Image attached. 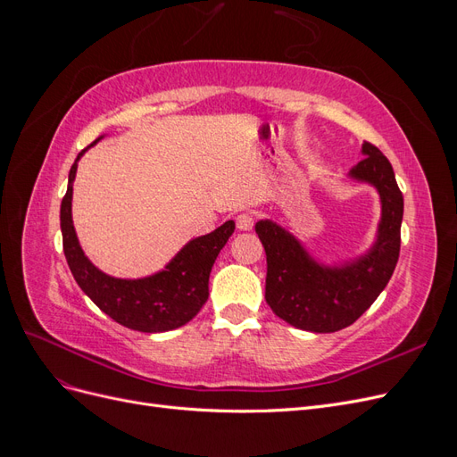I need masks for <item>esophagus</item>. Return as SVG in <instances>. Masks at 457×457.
Returning a JSON list of instances; mask_svg holds the SVG:
<instances>
[{"label": "esophagus", "instance_id": "obj_1", "mask_svg": "<svg viewBox=\"0 0 457 457\" xmlns=\"http://www.w3.org/2000/svg\"><path fill=\"white\" fill-rule=\"evenodd\" d=\"M253 223H255V217L252 213H247V212H244L237 217V227L240 230H252Z\"/></svg>", "mask_w": 457, "mask_h": 457}]
</instances>
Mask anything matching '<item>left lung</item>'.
Here are the masks:
<instances>
[{"label":"left lung","instance_id":"8db88e82","mask_svg":"<svg viewBox=\"0 0 457 457\" xmlns=\"http://www.w3.org/2000/svg\"><path fill=\"white\" fill-rule=\"evenodd\" d=\"M362 154L364 160L349 175L376 187L381 198L378 240L366 255L343 267H322L280 225L269 219L255 225L267 253L265 299L276 316L299 329L331 334L351 326L371 307L395 272L404 198L383 152L364 143Z\"/></svg>","mask_w":457,"mask_h":457}]
</instances>
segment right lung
<instances>
[{"instance_id":"1","label":"right lung","mask_w":457,"mask_h":457,"mask_svg":"<svg viewBox=\"0 0 457 457\" xmlns=\"http://www.w3.org/2000/svg\"><path fill=\"white\" fill-rule=\"evenodd\" d=\"M87 148L79 152L71 168L61 204L62 247L74 280L104 314L129 329L158 334L185 326L200 312L210 295V272L219 252L232 237L234 220H227L205 237L190 240L163 270L146 278L123 280L108 276L86 257L72 225V183L78 162Z\"/></svg>"}]
</instances>
